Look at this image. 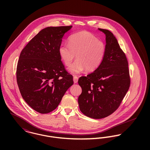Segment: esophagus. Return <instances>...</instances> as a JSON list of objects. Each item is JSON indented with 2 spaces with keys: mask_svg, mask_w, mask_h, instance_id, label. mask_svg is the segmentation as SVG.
<instances>
[{
  "mask_svg": "<svg viewBox=\"0 0 150 150\" xmlns=\"http://www.w3.org/2000/svg\"><path fill=\"white\" fill-rule=\"evenodd\" d=\"M78 80H79V77L77 76H74L73 77V81L74 83H77L78 82Z\"/></svg>",
  "mask_w": 150,
  "mask_h": 150,
  "instance_id": "esophagus-1",
  "label": "esophagus"
}]
</instances>
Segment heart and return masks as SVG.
Masks as SVG:
<instances>
[{
  "label": "heart",
  "mask_w": 150,
  "mask_h": 150,
  "mask_svg": "<svg viewBox=\"0 0 150 150\" xmlns=\"http://www.w3.org/2000/svg\"><path fill=\"white\" fill-rule=\"evenodd\" d=\"M105 51L103 42L86 31L72 35L68 44H61L58 48L59 55L67 66L71 64L76 55L77 60L69 68L73 74L80 73L85 69L87 71L95 70L101 64Z\"/></svg>",
  "instance_id": "1"
}]
</instances>
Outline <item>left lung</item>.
<instances>
[{
  "mask_svg": "<svg viewBox=\"0 0 150 150\" xmlns=\"http://www.w3.org/2000/svg\"><path fill=\"white\" fill-rule=\"evenodd\" d=\"M106 35V51L100 66L92 73L81 76L78 83L82 88L78 102L86 116L103 118L120 106L128 91L130 79L125 54L108 30L99 29Z\"/></svg>",
  "mask_w": 150,
  "mask_h": 150,
  "instance_id": "8db88e82",
  "label": "left lung"
}]
</instances>
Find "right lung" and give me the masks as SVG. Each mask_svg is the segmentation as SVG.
I'll return each instance as SVG.
<instances>
[{
	"mask_svg": "<svg viewBox=\"0 0 150 150\" xmlns=\"http://www.w3.org/2000/svg\"><path fill=\"white\" fill-rule=\"evenodd\" d=\"M71 27L43 29L20 54L16 71L17 84L26 103L41 114L54 110L73 84V76L65 69L58 52L64 33Z\"/></svg>",
	"mask_w": 150,
	"mask_h": 150,
	"instance_id": "1",
	"label": "right lung"
}]
</instances>
